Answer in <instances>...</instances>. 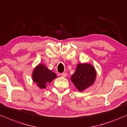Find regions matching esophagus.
<instances>
[{
	"instance_id": "34e87169",
	"label": "esophagus",
	"mask_w": 127,
	"mask_h": 127,
	"mask_svg": "<svg viewBox=\"0 0 127 127\" xmlns=\"http://www.w3.org/2000/svg\"><path fill=\"white\" fill-rule=\"evenodd\" d=\"M61 75H62V77H66V76H67V73H65V72H64V73H62V74H61Z\"/></svg>"
}]
</instances>
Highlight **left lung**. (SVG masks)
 Segmentation results:
<instances>
[{
  "label": "left lung",
  "mask_w": 127,
  "mask_h": 127,
  "mask_svg": "<svg viewBox=\"0 0 127 127\" xmlns=\"http://www.w3.org/2000/svg\"><path fill=\"white\" fill-rule=\"evenodd\" d=\"M96 78V71L88 63L77 64L76 71L71 76V80L79 92H82L92 86Z\"/></svg>",
  "instance_id": "8db88e82"
}]
</instances>
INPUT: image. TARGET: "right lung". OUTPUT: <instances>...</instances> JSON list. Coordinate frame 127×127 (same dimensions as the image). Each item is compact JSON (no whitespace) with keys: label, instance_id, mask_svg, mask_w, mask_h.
Instances as JSON below:
<instances>
[{"label":"right lung","instance_id":"obj_1","mask_svg":"<svg viewBox=\"0 0 127 127\" xmlns=\"http://www.w3.org/2000/svg\"><path fill=\"white\" fill-rule=\"evenodd\" d=\"M57 77L56 73L49 70L44 64H39L35 67L32 74V79L38 87L41 89L46 88L47 83H50Z\"/></svg>","mask_w":127,"mask_h":127}]
</instances>
